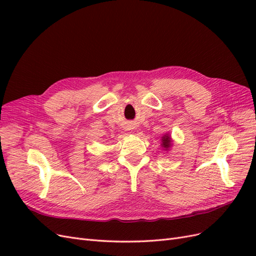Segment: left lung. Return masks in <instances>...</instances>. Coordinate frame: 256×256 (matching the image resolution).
Returning <instances> with one entry per match:
<instances>
[{
	"label": "left lung",
	"mask_w": 256,
	"mask_h": 256,
	"mask_svg": "<svg viewBox=\"0 0 256 256\" xmlns=\"http://www.w3.org/2000/svg\"><path fill=\"white\" fill-rule=\"evenodd\" d=\"M161 146L162 147H164L166 148V150H168L170 147L172 146V141H171V136H170V134H164V136H162V138H161Z\"/></svg>",
	"instance_id": "1"
}]
</instances>
